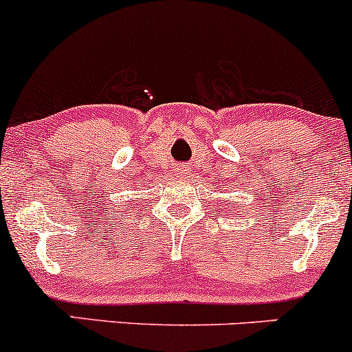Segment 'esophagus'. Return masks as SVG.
I'll return each mask as SVG.
<instances>
[{
    "label": "esophagus",
    "mask_w": 352,
    "mask_h": 352,
    "mask_svg": "<svg viewBox=\"0 0 352 352\" xmlns=\"http://www.w3.org/2000/svg\"><path fill=\"white\" fill-rule=\"evenodd\" d=\"M190 173H191V169L186 168V166H183V164H179L176 168V175L179 177H188L190 176Z\"/></svg>",
    "instance_id": "esophagus-1"
}]
</instances>
